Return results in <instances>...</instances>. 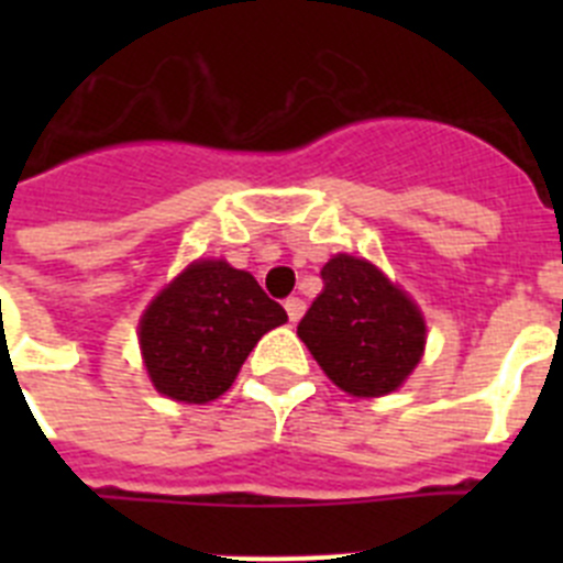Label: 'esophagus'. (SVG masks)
Segmentation results:
<instances>
[{
	"label": "esophagus",
	"mask_w": 563,
	"mask_h": 563,
	"mask_svg": "<svg viewBox=\"0 0 563 563\" xmlns=\"http://www.w3.org/2000/svg\"><path fill=\"white\" fill-rule=\"evenodd\" d=\"M285 310H287V316H290L292 324H296L298 318L305 316V298L290 296V298H287V301H285Z\"/></svg>",
	"instance_id": "obj_1"
}]
</instances>
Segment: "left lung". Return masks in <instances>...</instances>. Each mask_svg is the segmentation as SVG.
Masks as SVG:
<instances>
[{
	"label": "left lung",
	"instance_id": "8db88e82",
	"mask_svg": "<svg viewBox=\"0 0 563 563\" xmlns=\"http://www.w3.org/2000/svg\"><path fill=\"white\" fill-rule=\"evenodd\" d=\"M324 290L298 321V338L335 386L355 397L389 395L426 346L411 298L366 258L338 253L321 271Z\"/></svg>",
	"mask_w": 563,
	"mask_h": 563
}]
</instances>
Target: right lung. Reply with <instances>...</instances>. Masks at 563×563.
<instances>
[{
    "label": "right lung",
    "mask_w": 563,
    "mask_h": 563,
    "mask_svg": "<svg viewBox=\"0 0 563 563\" xmlns=\"http://www.w3.org/2000/svg\"><path fill=\"white\" fill-rule=\"evenodd\" d=\"M285 307L228 262H194L148 305L141 350L154 389L208 402L231 389L256 341L285 324Z\"/></svg>",
    "instance_id": "obj_1"
}]
</instances>
